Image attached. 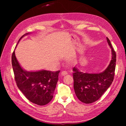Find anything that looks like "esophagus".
Returning <instances> with one entry per match:
<instances>
[{"label":"esophagus","instance_id":"34e87169","mask_svg":"<svg viewBox=\"0 0 126 126\" xmlns=\"http://www.w3.org/2000/svg\"><path fill=\"white\" fill-rule=\"evenodd\" d=\"M68 74V72L66 71H62V72H61V75L62 76H65V75H67Z\"/></svg>","mask_w":126,"mask_h":126}]
</instances>
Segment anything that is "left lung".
<instances>
[{
    "label": "left lung",
    "instance_id": "left-lung-1",
    "mask_svg": "<svg viewBox=\"0 0 126 126\" xmlns=\"http://www.w3.org/2000/svg\"><path fill=\"white\" fill-rule=\"evenodd\" d=\"M107 40L111 49L112 58L105 71L99 74H88L80 71L75 67L73 68L75 94L78 99L85 104H91L98 100L113 80L116 54L108 37Z\"/></svg>",
    "mask_w": 126,
    "mask_h": 126
}]
</instances>
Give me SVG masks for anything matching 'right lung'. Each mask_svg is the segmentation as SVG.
Instances as JSON below:
<instances>
[{
    "mask_svg": "<svg viewBox=\"0 0 126 126\" xmlns=\"http://www.w3.org/2000/svg\"><path fill=\"white\" fill-rule=\"evenodd\" d=\"M28 34L22 36L18 42ZM11 63L16 84L25 96L38 105L48 104L53 98L60 71H27L20 66L15 56V50L11 57Z\"/></svg>",
    "mask_w": 126,
    "mask_h": 126,
    "instance_id": "obj_1",
    "label": "right lung"
}]
</instances>
